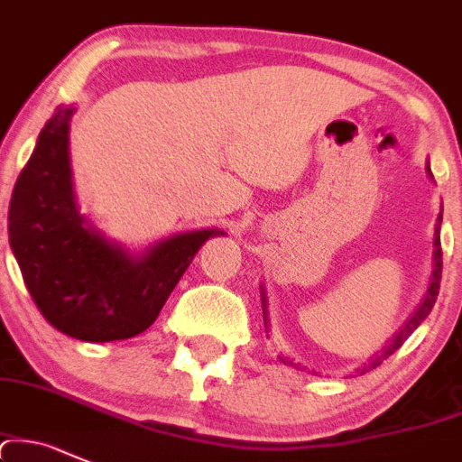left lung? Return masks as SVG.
Listing matches in <instances>:
<instances>
[{
	"instance_id": "1",
	"label": "left lung",
	"mask_w": 462,
	"mask_h": 462,
	"mask_svg": "<svg viewBox=\"0 0 462 462\" xmlns=\"http://www.w3.org/2000/svg\"><path fill=\"white\" fill-rule=\"evenodd\" d=\"M440 220H443V217H439V225H436V237H434V246H436V251H434V275H431V284H430L428 295H425V300H423V304H420V309L414 312V317H411L408 324H405V328L401 330L399 335L394 337V341H392L388 348L381 352V356H376V359L372 361V368H376V365L381 364V359H388L392 352H396V350L401 348V346H403V341L408 339L411 332L416 330V326H419L420 321H423L425 317L430 315L431 306H434L436 297H439L440 273H443V249H440V236H439V231H440ZM262 300H264V297H262ZM361 372H365V368L361 370Z\"/></svg>"
}]
</instances>
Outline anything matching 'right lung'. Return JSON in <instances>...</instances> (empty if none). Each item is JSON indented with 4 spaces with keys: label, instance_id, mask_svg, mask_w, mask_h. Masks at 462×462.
Segmentation results:
<instances>
[{
    "label": "right lung",
    "instance_id": "add662e5",
    "mask_svg": "<svg viewBox=\"0 0 462 462\" xmlns=\"http://www.w3.org/2000/svg\"><path fill=\"white\" fill-rule=\"evenodd\" d=\"M72 112L54 110L14 182L11 249L48 324L81 341L130 339L156 321L198 249L222 231L182 233L130 257L83 226L68 161Z\"/></svg>",
    "mask_w": 462,
    "mask_h": 462
}]
</instances>
